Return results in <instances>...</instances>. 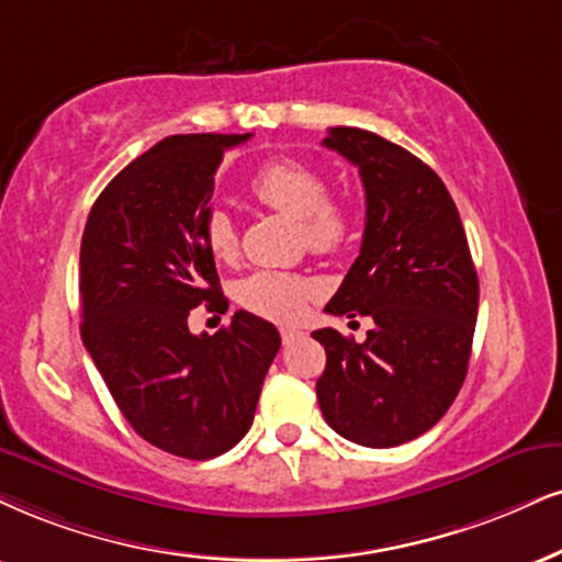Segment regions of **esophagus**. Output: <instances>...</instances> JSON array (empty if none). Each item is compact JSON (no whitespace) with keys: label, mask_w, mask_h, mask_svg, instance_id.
I'll return each instance as SVG.
<instances>
[{"label":"esophagus","mask_w":562,"mask_h":562,"mask_svg":"<svg viewBox=\"0 0 562 562\" xmlns=\"http://www.w3.org/2000/svg\"><path fill=\"white\" fill-rule=\"evenodd\" d=\"M304 334H302V330L300 328H281V341L283 344H294L296 341V338H302Z\"/></svg>","instance_id":"1"}]
</instances>
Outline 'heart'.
<instances>
[{
    "label": "heart",
    "mask_w": 562,
    "mask_h": 562,
    "mask_svg": "<svg viewBox=\"0 0 562 562\" xmlns=\"http://www.w3.org/2000/svg\"><path fill=\"white\" fill-rule=\"evenodd\" d=\"M249 190L262 205L294 218L300 224L304 245L313 252L334 255L351 241L355 213L341 200L328 198V179L317 166L289 156L270 158L255 171ZM203 241L216 260L228 262L237 258V226L226 211L213 207L203 218ZM313 294V281L281 270H258L237 286L241 307L279 323L300 321Z\"/></svg>",
    "instance_id": "b5f03b06"
}]
</instances>
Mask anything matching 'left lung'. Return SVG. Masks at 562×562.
<instances>
[{"mask_svg": "<svg viewBox=\"0 0 562 562\" xmlns=\"http://www.w3.org/2000/svg\"><path fill=\"white\" fill-rule=\"evenodd\" d=\"M325 148L359 169L364 234L325 313L372 317L357 344L336 328L325 346L317 404L338 435L393 448L425 435L467 378L480 281L453 198L425 161L359 127H330Z\"/></svg>", "mask_w": 562, "mask_h": 562, "instance_id": "left-lung-1", "label": "left lung"}]
</instances>
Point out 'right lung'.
Masks as SVG:
<instances>
[{"instance_id": "right-lung-1", "label": "right lung", "mask_w": 562, "mask_h": 562, "mask_svg": "<svg viewBox=\"0 0 562 562\" xmlns=\"http://www.w3.org/2000/svg\"><path fill=\"white\" fill-rule=\"evenodd\" d=\"M247 135H171L101 192L80 245V336L124 419L150 446L205 461L245 438L281 336L234 313L190 334L198 304L226 313L203 241L213 175Z\"/></svg>"}]
</instances>
